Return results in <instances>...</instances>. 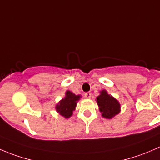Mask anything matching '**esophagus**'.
<instances>
[{
	"instance_id": "34e87169",
	"label": "esophagus",
	"mask_w": 160,
	"mask_h": 160,
	"mask_svg": "<svg viewBox=\"0 0 160 160\" xmlns=\"http://www.w3.org/2000/svg\"><path fill=\"white\" fill-rule=\"evenodd\" d=\"M84 96H85V98H90L92 96V93H90V92H87V93H85Z\"/></svg>"
}]
</instances>
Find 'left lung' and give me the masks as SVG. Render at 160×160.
I'll use <instances>...</instances> for the list:
<instances>
[{
    "mask_svg": "<svg viewBox=\"0 0 160 160\" xmlns=\"http://www.w3.org/2000/svg\"><path fill=\"white\" fill-rule=\"evenodd\" d=\"M100 93V95L97 98V103L101 115L107 119L112 118L120 112V104L114 97L108 94L105 90H102Z\"/></svg>",
    "mask_w": 160,
    "mask_h": 160,
    "instance_id": "8db88e82",
    "label": "left lung"
}]
</instances>
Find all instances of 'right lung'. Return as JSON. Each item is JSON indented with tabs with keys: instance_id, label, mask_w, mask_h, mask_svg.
Listing matches in <instances>:
<instances>
[{
	"instance_id": "add662e5",
	"label": "right lung",
	"mask_w": 160,
	"mask_h": 160,
	"mask_svg": "<svg viewBox=\"0 0 160 160\" xmlns=\"http://www.w3.org/2000/svg\"><path fill=\"white\" fill-rule=\"evenodd\" d=\"M80 98V95H76L70 90H67L65 98L56 104V111L65 118H69L72 116V111L75 110L77 101Z\"/></svg>"
}]
</instances>
